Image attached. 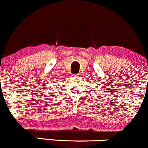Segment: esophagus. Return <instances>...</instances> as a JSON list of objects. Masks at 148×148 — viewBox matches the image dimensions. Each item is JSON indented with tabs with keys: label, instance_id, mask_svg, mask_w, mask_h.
I'll return each instance as SVG.
<instances>
[{
	"label": "esophagus",
	"instance_id": "esophagus-1",
	"mask_svg": "<svg viewBox=\"0 0 148 148\" xmlns=\"http://www.w3.org/2000/svg\"><path fill=\"white\" fill-rule=\"evenodd\" d=\"M74 76H75V77H79V76H80V74H79V73H78V74H75V75H74Z\"/></svg>",
	"mask_w": 148,
	"mask_h": 148
}]
</instances>
